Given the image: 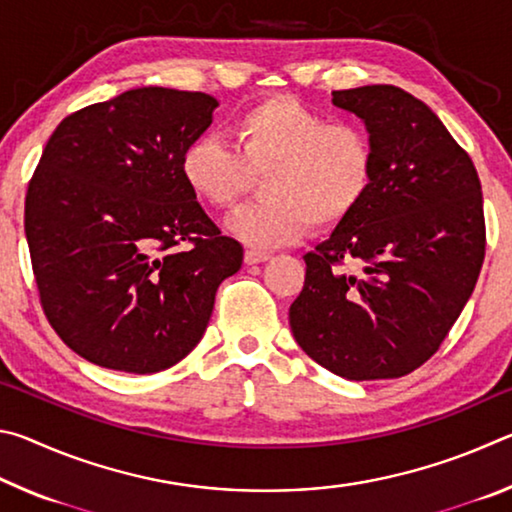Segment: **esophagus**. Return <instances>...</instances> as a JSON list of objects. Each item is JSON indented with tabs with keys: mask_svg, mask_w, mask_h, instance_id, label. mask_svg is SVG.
Instances as JSON below:
<instances>
[{
	"mask_svg": "<svg viewBox=\"0 0 512 512\" xmlns=\"http://www.w3.org/2000/svg\"><path fill=\"white\" fill-rule=\"evenodd\" d=\"M271 259V253H264V250H257V248H248L246 250V264H262V262H268Z\"/></svg>",
	"mask_w": 512,
	"mask_h": 512,
	"instance_id": "obj_1",
	"label": "esophagus"
}]
</instances>
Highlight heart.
Masks as SVG:
<instances>
[{
  "mask_svg": "<svg viewBox=\"0 0 512 512\" xmlns=\"http://www.w3.org/2000/svg\"><path fill=\"white\" fill-rule=\"evenodd\" d=\"M232 146L201 135L180 158V173L198 201L228 210L259 178L257 203L228 219L232 235L250 246H287L311 223L332 228L370 192L375 151L363 128L329 121L293 97H273L239 112Z\"/></svg>",
  "mask_w": 512,
  "mask_h": 512,
  "instance_id": "heart-1",
  "label": "heart"
}]
</instances>
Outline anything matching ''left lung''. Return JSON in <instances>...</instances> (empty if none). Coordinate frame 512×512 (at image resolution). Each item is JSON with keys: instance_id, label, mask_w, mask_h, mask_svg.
Masks as SVG:
<instances>
[{"instance_id": "obj_1", "label": "left lung", "mask_w": 512, "mask_h": 512, "mask_svg": "<svg viewBox=\"0 0 512 512\" xmlns=\"http://www.w3.org/2000/svg\"><path fill=\"white\" fill-rule=\"evenodd\" d=\"M332 103L363 121L375 171L357 210L305 255L289 325L334 375L404 377L440 348L479 280L481 183L436 112L402 88L339 90Z\"/></svg>"}]
</instances>
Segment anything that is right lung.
<instances>
[{"label":"right lung","mask_w":512,"mask_h":512,"mask_svg":"<svg viewBox=\"0 0 512 512\" xmlns=\"http://www.w3.org/2000/svg\"><path fill=\"white\" fill-rule=\"evenodd\" d=\"M216 106L135 88L65 117L42 151L24 205L33 273L51 327L90 363L151 375L185 359L244 262L180 173Z\"/></svg>","instance_id":"1"}]
</instances>
